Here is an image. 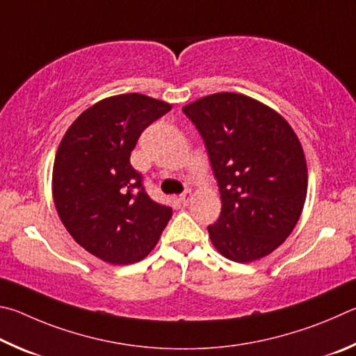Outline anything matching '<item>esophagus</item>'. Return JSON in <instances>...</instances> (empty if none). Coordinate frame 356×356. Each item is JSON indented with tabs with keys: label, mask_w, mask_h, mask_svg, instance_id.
Returning a JSON list of instances; mask_svg holds the SVG:
<instances>
[{
	"label": "esophagus",
	"mask_w": 356,
	"mask_h": 356,
	"mask_svg": "<svg viewBox=\"0 0 356 356\" xmlns=\"http://www.w3.org/2000/svg\"><path fill=\"white\" fill-rule=\"evenodd\" d=\"M192 198H194V194H192V191H186L183 192L181 195H179V202H181L183 204H188Z\"/></svg>",
	"instance_id": "1"
}]
</instances>
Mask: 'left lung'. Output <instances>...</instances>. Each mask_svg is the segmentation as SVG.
<instances>
[{
	"label": "left lung",
	"instance_id": "left-lung-1",
	"mask_svg": "<svg viewBox=\"0 0 356 356\" xmlns=\"http://www.w3.org/2000/svg\"><path fill=\"white\" fill-rule=\"evenodd\" d=\"M183 111L203 136L220 188L211 242L234 263L267 257L289 238L307 200L308 167L296 131L244 93H213Z\"/></svg>",
	"mask_w": 356,
	"mask_h": 356
}]
</instances>
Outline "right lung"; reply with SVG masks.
I'll return each instance as SVG.
<instances>
[{
    "label": "right lung",
    "instance_id": "add662e5",
    "mask_svg": "<svg viewBox=\"0 0 356 356\" xmlns=\"http://www.w3.org/2000/svg\"><path fill=\"white\" fill-rule=\"evenodd\" d=\"M170 103L142 93L108 97L81 112L56 152L51 191L67 232L93 257L137 263L158 244L172 209L153 202L129 162L136 142Z\"/></svg>",
    "mask_w": 356,
    "mask_h": 356
}]
</instances>
